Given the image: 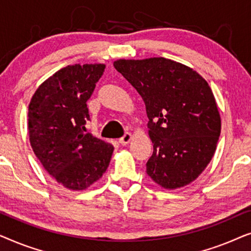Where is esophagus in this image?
Returning a JSON list of instances; mask_svg holds the SVG:
<instances>
[{"mask_svg":"<svg viewBox=\"0 0 251 251\" xmlns=\"http://www.w3.org/2000/svg\"><path fill=\"white\" fill-rule=\"evenodd\" d=\"M131 140H132V135H131V133H126V135L123 136L122 138H120L119 143L121 144V145L126 146V145H128V144L131 142Z\"/></svg>","mask_w":251,"mask_h":251,"instance_id":"34e87169","label":"esophagus"}]
</instances>
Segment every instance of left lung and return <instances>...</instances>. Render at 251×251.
<instances>
[{
  "label": "left lung",
  "instance_id": "8db88e82",
  "mask_svg": "<svg viewBox=\"0 0 251 251\" xmlns=\"http://www.w3.org/2000/svg\"><path fill=\"white\" fill-rule=\"evenodd\" d=\"M113 65L145 102L153 143L147 175L166 190L191 184L210 163L221 136V114L208 82L193 68L163 57Z\"/></svg>",
  "mask_w": 251,
  "mask_h": 251
}]
</instances>
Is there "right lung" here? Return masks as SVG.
Returning a JSON list of instances; mask_svg holds the SVG:
<instances>
[{
	"instance_id": "right-lung-1",
	"label": "right lung",
	"mask_w": 251,
	"mask_h": 251,
	"mask_svg": "<svg viewBox=\"0 0 251 251\" xmlns=\"http://www.w3.org/2000/svg\"><path fill=\"white\" fill-rule=\"evenodd\" d=\"M105 64H75L57 71L34 92L28 106L33 152L48 174L65 188L84 191L107 170L112 144L84 133L87 101Z\"/></svg>"
}]
</instances>
